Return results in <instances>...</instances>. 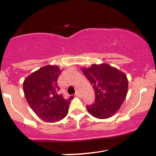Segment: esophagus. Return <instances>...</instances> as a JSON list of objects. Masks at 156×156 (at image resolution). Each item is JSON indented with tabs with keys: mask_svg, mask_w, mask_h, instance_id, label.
<instances>
[{
	"mask_svg": "<svg viewBox=\"0 0 156 156\" xmlns=\"http://www.w3.org/2000/svg\"><path fill=\"white\" fill-rule=\"evenodd\" d=\"M76 95L77 97H80V91H77L76 93Z\"/></svg>",
	"mask_w": 156,
	"mask_h": 156,
	"instance_id": "1",
	"label": "esophagus"
}]
</instances>
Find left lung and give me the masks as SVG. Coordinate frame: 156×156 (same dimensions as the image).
<instances>
[{"label":"left lung","instance_id":"obj_1","mask_svg":"<svg viewBox=\"0 0 156 156\" xmlns=\"http://www.w3.org/2000/svg\"><path fill=\"white\" fill-rule=\"evenodd\" d=\"M81 70L93 85L95 93L94 104L87 105L89 113L98 119L112 117L126 98L128 89L127 76L105 63L82 67Z\"/></svg>","mask_w":156,"mask_h":156}]
</instances>
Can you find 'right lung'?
<instances>
[{
    "label": "right lung",
    "mask_w": 156,
    "mask_h": 156,
    "mask_svg": "<svg viewBox=\"0 0 156 156\" xmlns=\"http://www.w3.org/2000/svg\"><path fill=\"white\" fill-rule=\"evenodd\" d=\"M62 69L57 65L39 68L25 78L23 92L28 105L41 119L47 122H56L68 114L73 97L65 100L58 94L57 80Z\"/></svg>",
    "instance_id": "add662e5"
}]
</instances>
